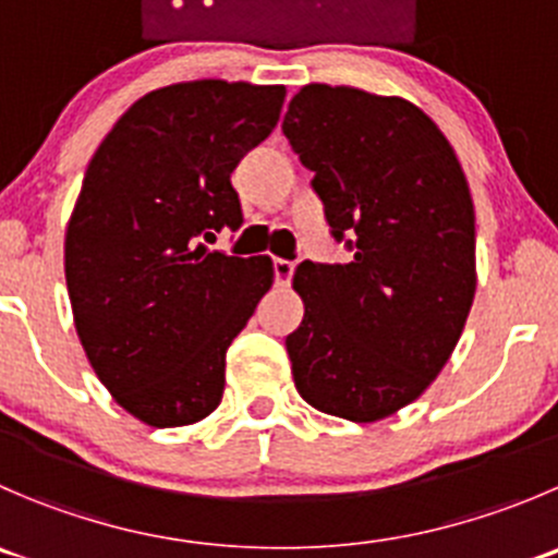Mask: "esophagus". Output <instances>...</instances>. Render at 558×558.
I'll use <instances>...</instances> for the list:
<instances>
[{"label": "esophagus", "instance_id": "1", "mask_svg": "<svg viewBox=\"0 0 558 558\" xmlns=\"http://www.w3.org/2000/svg\"><path fill=\"white\" fill-rule=\"evenodd\" d=\"M291 275H294V262H289V258H275V280L280 286H289Z\"/></svg>", "mask_w": 558, "mask_h": 558}]
</instances>
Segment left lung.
<instances>
[{"label":"left lung","instance_id":"left-lung-1","mask_svg":"<svg viewBox=\"0 0 558 558\" xmlns=\"http://www.w3.org/2000/svg\"><path fill=\"white\" fill-rule=\"evenodd\" d=\"M283 133L313 171L354 262H302L305 316L286 338L294 387L324 414L378 423L416 400L456 351L477 291L474 204L456 149L420 106L305 84Z\"/></svg>","mask_w":558,"mask_h":558}]
</instances>
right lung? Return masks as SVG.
<instances>
[{
	"instance_id": "add662e5",
	"label": "right lung",
	"mask_w": 558,
	"mask_h": 558,
	"mask_svg": "<svg viewBox=\"0 0 558 558\" xmlns=\"http://www.w3.org/2000/svg\"><path fill=\"white\" fill-rule=\"evenodd\" d=\"M286 86L202 78L117 119L86 166L64 231V280L92 371L149 428L218 409L226 351L272 289L269 256L209 251L240 229L231 171L272 133Z\"/></svg>"
}]
</instances>
